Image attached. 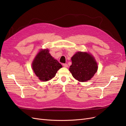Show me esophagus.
Returning <instances> with one entry per match:
<instances>
[{
  "label": "esophagus",
  "mask_w": 126,
  "mask_h": 126,
  "mask_svg": "<svg viewBox=\"0 0 126 126\" xmlns=\"http://www.w3.org/2000/svg\"><path fill=\"white\" fill-rule=\"evenodd\" d=\"M63 66L64 67H66V68H67V67H68V64H67V63H63Z\"/></svg>",
  "instance_id": "34e87169"
}]
</instances>
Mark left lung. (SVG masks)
<instances>
[{
    "label": "left lung",
    "mask_w": 126,
    "mask_h": 126,
    "mask_svg": "<svg viewBox=\"0 0 126 126\" xmlns=\"http://www.w3.org/2000/svg\"><path fill=\"white\" fill-rule=\"evenodd\" d=\"M69 71L72 76L79 81L84 82L92 78L98 69L94 57L87 52H78L71 58Z\"/></svg>",
    "instance_id": "obj_1"
}]
</instances>
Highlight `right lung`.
Listing matches in <instances>:
<instances>
[{
	"label": "right lung",
	"instance_id": "add662e5",
	"mask_svg": "<svg viewBox=\"0 0 126 126\" xmlns=\"http://www.w3.org/2000/svg\"><path fill=\"white\" fill-rule=\"evenodd\" d=\"M32 67L40 80L46 81L54 78L62 66L51 56L48 49H45L41 50L37 55L32 63Z\"/></svg>",
	"mask_w": 126,
	"mask_h": 126
}]
</instances>
